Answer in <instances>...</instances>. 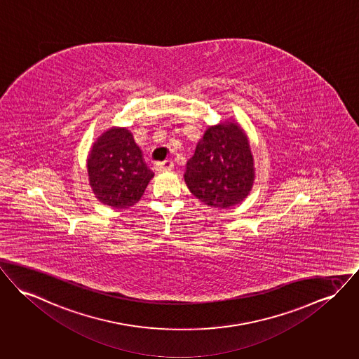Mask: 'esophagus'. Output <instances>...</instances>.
I'll return each instance as SVG.
<instances>
[{
	"label": "esophagus",
	"instance_id": "1",
	"mask_svg": "<svg viewBox=\"0 0 359 359\" xmlns=\"http://www.w3.org/2000/svg\"><path fill=\"white\" fill-rule=\"evenodd\" d=\"M156 168L160 169V170H163V169H172L173 168V161L167 160V161H163V163H157Z\"/></svg>",
	"mask_w": 359,
	"mask_h": 359
}]
</instances>
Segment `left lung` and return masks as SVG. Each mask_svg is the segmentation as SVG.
<instances>
[{
    "label": "left lung",
    "mask_w": 359,
    "mask_h": 359,
    "mask_svg": "<svg viewBox=\"0 0 359 359\" xmlns=\"http://www.w3.org/2000/svg\"><path fill=\"white\" fill-rule=\"evenodd\" d=\"M184 182L206 206L229 209L252 190L255 163L248 135L234 119L206 128L187 163Z\"/></svg>",
    "instance_id": "left-lung-1"
}]
</instances>
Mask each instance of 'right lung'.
<instances>
[{
  "instance_id": "obj_1",
  "label": "right lung",
  "mask_w": 359,
  "mask_h": 359,
  "mask_svg": "<svg viewBox=\"0 0 359 359\" xmlns=\"http://www.w3.org/2000/svg\"><path fill=\"white\" fill-rule=\"evenodd\" d=\"M86 169L96 199L112 209H128L138 203L154 176L126 127H109L96 138Z\"/></svg>"
}]
</instances>
